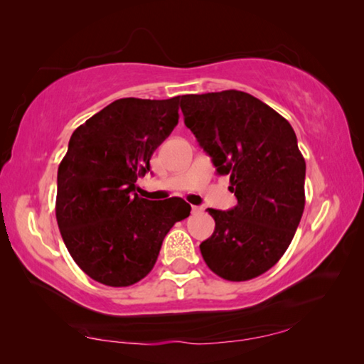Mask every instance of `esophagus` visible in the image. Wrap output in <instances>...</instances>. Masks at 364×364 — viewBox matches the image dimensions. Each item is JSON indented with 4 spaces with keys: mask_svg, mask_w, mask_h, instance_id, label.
I'll use <instances>...</instances> for the list:
<instances>
[{
    "mask_svg": "<svg viewBox=\"0 0 364 364\" xmlns=\"http://www.w3.org/2000/svg\"><path fill=\"white\" fill-rule=\"evenodd\" d=\"M191 209H193V212H203V210H204L203 207H199V205H193Z\"/></svg>",
    "mask_w": 364,
    "mask_h": 364,
    "instance_id": "34e87169",
    "label": "esophagus"
}]
</instances>
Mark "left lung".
Masks as SVG:
<instances>
[{
  "label": "left lung",
  "mask_w": 364,
  "mask_h": 364,
  "mask_svg": "<svg viewBox=\"0 0 364 364\" xmlns=\"http://www.w3.org/2000/svg\"><path fill=\"white\" fill-rule=\"evenodd\" d=\"M184 124L230 175L238 204L207 209L215 220L200 255L213 274L245 282L267 272L290 246L304 210L306 161L291 124L241 90L183 95Z\"/></svg>",
  "instance_id": "8db88e82"
}]
</instances>
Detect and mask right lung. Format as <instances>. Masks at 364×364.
I'll return each mask as SVG.
<instances>
[{"label":"right lung","mask_w":364,"mask_h":364,"mask_svg":"<svg viewBox=\"0 0 364 364\" xmlns=\"http://www.w3.org/2000/svg\"><path fill=\"white\" fill-rule=\"evenodd\" d=\"M181 97L119 99L73 132L58 166L56 220L69 255L99 284L129 287L157 262L165 235L191 205L147 200L136 181L178 124Z\"/></svg>","instance_id":"add662e5"}]
</instances>
